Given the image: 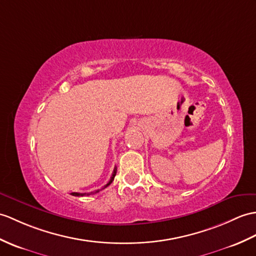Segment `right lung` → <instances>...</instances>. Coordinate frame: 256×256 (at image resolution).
I'll return each instance as SVG.
<instances>
[{
  "label": "right lung",
  "instance_id": "add662e5",
  "mask_svg": "<svg viewBox=\"0 0 256 256\" xmlns=\"http://www.w3.org/2000/svg\"><path fill=\"white\" fill-rule=\"evenodd\" d=\"M116 169L114 168V174H112V176H111V179H110V181L106 184L104 186V188H106L108 186H110V184L112 183V181L114 180V176H116ZM100 191V190H97V191H94V193H98ZM92 193H94V192H92ZM92 193H76V192H73L72 193V195L73 196H84V195H90Z\"/></svg>",
  "mask_w": 256,
  "mask_h": 256
}]
</instances>
